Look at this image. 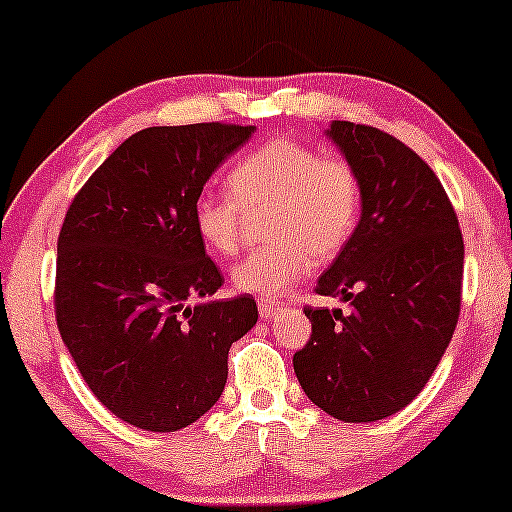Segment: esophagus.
Returning a JSON list of instances; mask_svg holds the SVG:
<instances>
[{
  "label": "esophagus",
  "mask_w": 512,
  "mask_h": 512,
  "mask_svg": "<svg viewBox=\"0 0 512 512\" xmlns=\"http://www.w3.org/2000/svg\"><path fill=\"white\" fill-rule=\"evenodd\" d=\"M281 312V305L269 303V300H260V317L262 319H276Z\"/></svg>",
  "instance_id": "esophagus-1"
}]
</instances>
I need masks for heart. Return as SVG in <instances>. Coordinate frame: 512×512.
I'll return each instance as SVG.
<instances>
[{"instance_id":"obj_1","label":"heart","mask_w":512,"mask_h":512,"mask_svg":"<svg viewBox=\"0 0 512 512\" xmlns=\"http://www.w3.org/2000/svg\"><path fill=\"white\" fill-rule=\"evenodd\" d=\"M229 195L200 193L190 219L197 238L217 255H231L240 238V209L269 207L264 236L231 269L238 291L281 298L312 269L343 250L360 219V181L348 162L322 157L295 140H269L245 155L226 176Z\"/></svg>"}]
</instances>
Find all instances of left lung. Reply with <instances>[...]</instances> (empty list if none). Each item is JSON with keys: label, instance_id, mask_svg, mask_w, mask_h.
Listing matches in <instances>:
<instances>
[{"label": "left lung", "instance_id": "8db88e82", "mask_svg": "<svg viewBox=\"0 0 512 512\" xmlns=\"http://www.w3.org/2000/svg\"><path fill=\"white\" fill-rule=\"evenodd\" d=\"M360 181V221L319 295L350 310L307 307L310 343L293 355L307 398L343 422L396 415L424 389L460 315L463 233L420 155L379 128L331 121L324 131Z\"/></svg>", "mask_w": 512, "mask_h": 512}]
</instances>
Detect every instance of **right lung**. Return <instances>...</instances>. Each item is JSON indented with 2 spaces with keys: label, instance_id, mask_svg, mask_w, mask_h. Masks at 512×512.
I'll use <instances>...</instances> for the list:
<instances>
[{
  "label": "right lung",
  "instance_id": "1",
  "mask_svg": "<svg viewBox=\"0 0 512 512\" xmlns=\"http://www.w3.org/2000/svg\"><path fill=\"white\" fill-rule=\"evenodd\" d=\"M255 131L145 128L104 159L66 212L59 334L104 408L145 432L200 420L224 391L231 343L257 324L250 295L209 300L224 276L190 219L209 176Z\"/></svg>",
  "mask_w": 512,
  "mask_h": 512
}]
</instances>
